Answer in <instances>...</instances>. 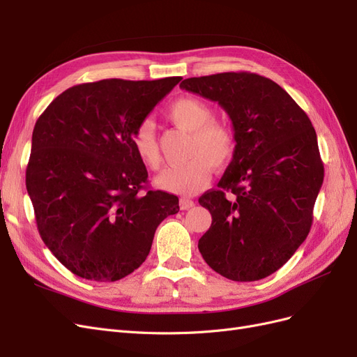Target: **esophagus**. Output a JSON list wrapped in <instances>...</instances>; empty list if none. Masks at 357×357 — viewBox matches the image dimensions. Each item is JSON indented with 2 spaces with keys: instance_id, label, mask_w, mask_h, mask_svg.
<instances>
[{
  "instance_id": "34e87169",
  "label": "esophagus",
  "mask_w": 357,
  "mask_h": 357,
  "mask_svg": "<svg viewBox=\"0 0 357 357\" xmlns=\"http://www.w3.org/2000/svg\"><path fill=\"white\" fill-rule=\"evenodd\" d=\"M193 205H195V202H193L192 199H189V198H181L180 199V208L181 210H189V208H192Z\"/></svg>"
}]
</instances>
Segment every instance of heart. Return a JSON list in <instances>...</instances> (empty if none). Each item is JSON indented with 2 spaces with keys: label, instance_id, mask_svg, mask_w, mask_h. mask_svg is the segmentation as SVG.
Wrapping results in <instances>:
<instances>
[{
  "label": "heart",
  "instance_id": "heart-1",
  "mask_svg": "<svg viewBox=\"0 0 357 357\" xmlns=\"http://www.w3.org/2000/svg\"><path fill=\"white\" fill-rule=\"evenodd\" d=\"M169 121L190 134L186 156L181 164L168 167L156 178V185L180 195H193L207 185L211 165L223 168L231 162L235 152V134L229 125L213 121V109L193 96L171 102L167 109ZM135 153L147 167L159 169L162 159L152 121L139 122L131 135Z\"/></svg>",
  "mask_w": 357,
  "mask_h": 357
}]
</instances>
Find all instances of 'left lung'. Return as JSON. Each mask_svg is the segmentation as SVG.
Wrapping results in <instances>:
<instances>
[{"instance_id": "obj_1", "label": "left lung", "mask_w": 357, "mask_h": 357, "mask_svg": "<svg viewBox=\"0 0 357 357\" xmlns=\"http://www.w3.org/2000/svg\"><path fill=\"white\" fill-rule=\"evenodd\" d=\"M180 88L219 102L236 142L219 189L198 199L213 219L198 241L204 261L234 282L271 275L311 229L325 177L314 128L282 86L255 73L190 77Z\"/></svg>"}]
</instances>
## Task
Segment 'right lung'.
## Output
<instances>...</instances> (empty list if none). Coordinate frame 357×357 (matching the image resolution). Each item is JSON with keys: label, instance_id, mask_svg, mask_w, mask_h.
<instances>
[{"label": "right lung", "instance_id": "right-lung-1", "mask_svg": "<svg viewBox=\"0 0 357 357\" xmlns=\"http://www.w3.org/2000/svg\"><path fill=\"white\" fill-rule=\"evenodd\" d=\"M181 77L83 83L53 100L34 126L26 190L41 240L75 275L116 282L150 252L178 198L147 190L131 135Z\"/></svg>", "mask_w": 357, "mask_h": 357}]
</instances>
